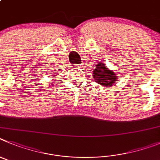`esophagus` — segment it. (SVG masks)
Wrapping results in <instances>:
<instances>
[{"mask_svg": "<svg viewBox=\"0 0 160 160\" xmlns=\"http://www.w3.org/2000/svg\"><path fill=\"white\" fill-rule=\"evenodd\" d=\"M74 67H80V64H75Z\"/></svg>", "mask_w": 160, "mask_h": 160, "instance_id": "obj_1", "label": "esophagus"}]
</instances>
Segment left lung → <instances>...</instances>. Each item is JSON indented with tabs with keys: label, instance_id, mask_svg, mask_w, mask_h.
Listing matches in <instances>:
<instances>
[{
	"label": "left lung",
	"instance_id": "left-lung-1",
	"mask_svg": "<svg viewBox=\"0 0 160 160\" xmlns=\"http://www.w3.org/2000/svg\"><path fill=\"white\" fill-rule=\"evenodd\" d=\"M92 77L97 83L104 87H111L117 81L119 76L110 70L103 63L98 62L92 72Z\"/></svg>",
	"mask_w": 160,
	"mask_h": 160
}]
</instances>
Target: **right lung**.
Returning <instances> with one entry per match:
<instances>
[{"mask_svg":"<svg viewBox=\"0 0 160 160\" xmlns=\"http://www.w3.org/2000/svg\"><path fill=\"white\" fill-rule=\"evenodd\" d=\"M55 73H56V72H53L52 74H55ZM55 76H56V75H54V76H53V75H52V76L50 77H55ZM51 80H52V79H51Z\"/></svg>","mask_w":160,"mask_h":160,"instance_id":"obj_1","label":"right lung"}]
</instances>
